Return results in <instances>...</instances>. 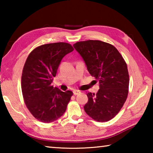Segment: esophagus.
Returning a JSON list of instances; mask_svg holds the SVG:
<instances>
[{
    "instance_id": "34e87169",
    "label": "esophagus",
    "mask_w": 153,
    "mask_h": 153,
    "mask_svg": "<svg viewBox=\"0 0 153 153\" xmlns=\"http://www.w3.org/2000/svg\"><path fill=\"white\" fill-rule=\"evenodd\" d=\"M73 93L74 95H77L79 94V93H80V92L79 91V90H74L73 91Z\"/></svg>"
}]
</instances>
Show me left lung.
<instances>
[{
  "instance_id": "obj_1",
  "label": "left lung",
  "mask_w": 153,
  "mask_h": 153,
  "mask_svg": "<svg viewBox=\"0 0 153 153\" xmlns=\"http://www.w3.org/2000/svg\"><path fill=\"white\" fill-rule=\"evenodd\" d=\"M90 74L99 81L97 94L88 92L84 111L99 122L108 121L120 112L128 94L129 74L122 56L115 46L100 40L76 42Z\"/></svg>"
}]
</instances>
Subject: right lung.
<instances>
[{"label":"right lung","mask_w":153,"mask_h":153,"mask_svg":"<svg viewBox=\"0 0 153 153\" xmlns=\"http://www.w3.org/2000/svg\"><path fill=\"white\" fill-rule=\"evenodd\" d=\"M73 51L68 43L46 44L27 56L22 72V94L30 113L41 122H53L65 112L73 92L61 91L52 83L61 60Z\"/></svg>","instance_id":"obj_1"}]
</instances>
